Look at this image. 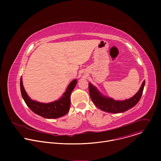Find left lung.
I'll return each mask as SVG.
<instances>
[{
    "instance_id": "left-lung-1",
    "label": "left lung",
    "mask_w": 161,
    "mask_h": 161,
    "mask_svg": "<svg viewBox=\"0 0 161 161\" xmlns=\"http://www.w3.org/2000/svg\"><path fill=\"white\" fill-rule=\"evenodd\" d=\"M145 84V81L143 82L138 92L132 97L125 101H115L104 96L90 83H88V88L92 101L99 109L108 113H119L126 111L137 104L142 97Z\"/></svg>"
}]
</instances>
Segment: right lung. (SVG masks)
I'll list each match as a JSON object with an SVG mask.
<instances>
[{
    "label": "right lung",
    "mask_w": 161,
    "mask_h": 161,
    "mask_svg": "<svg viewBox=\"0 0 161 161\" xmlns=\"http://www.w3.org/2000/svg\"><path fill=\"white\" fill-rule=\"evenodd\" d=\"M77 84V80H73L67 86L63 96L58 101L50 103H42L32 100L27 95L20 79V90L23 99L27 106L36 114L46 119H57L64 116L69 110L70 96L73 90Z\"/></svg>",
    "instance_id": "obj_1"
}]
</instances>
